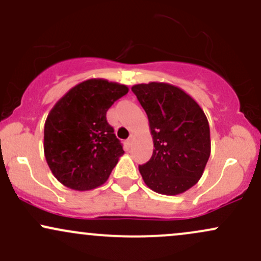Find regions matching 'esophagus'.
Returning a JSON list of instances; mask_svg holds the SVG:
<instances>
[{
    "mask_svg": "<svg viewBox=\"0 0 261 261\" xmlns=\"http://www.w3.org/2000/svg\"><path fill=\"white\" fill-rule=\"evenodd\" d=\"M133 141H134V135H131V136L126 140V143L128 146H131V145H133Z\"/></svg>",
    "mask_w": 261,
    "mask_h": 261,
    "instance_id": "obj_1",
    "label": "esophagus"
}]
</instances>
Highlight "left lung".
Segmentation results:
<instances>
[{
  "label": "left lung",
  "mask_w": 261,
  "mask_h": 261,
  "mask_svg": "<svg viewBox=\"0 0 261 261\" xmlns=\"http://www.w3.org/2000/svg\"><path fill=\"white\" fill-rule=\"evenodd\" d=\"M131 91L149 121L153 154L139 166L143 181L163 195H178L196 184L211 153L207 118L190 95L169 83L135 85Z\"/></svg>",
  "instance_id": "obj_1"
}]
</instances>
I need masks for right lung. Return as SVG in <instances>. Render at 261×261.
Masks as SVG:
<instances>
[{
  "label": "right lung",
  "mask_w": 261,
  "mask_h": 261,
  "mask_svg": "<svg viewBox=\"0 0 261 261\" xmlns=\"http://www.w3.org/2000/svg\"><path fill=\"white\" fill-rule=\"evenodd\" d=\"M128 92L125 85L92 79L71 88L47 115L44 153L55 178L86 191L104 184L124 149L107 112Z\"/></svg>",
  "instance_id": "right-lung-1"
}]
</instances>
